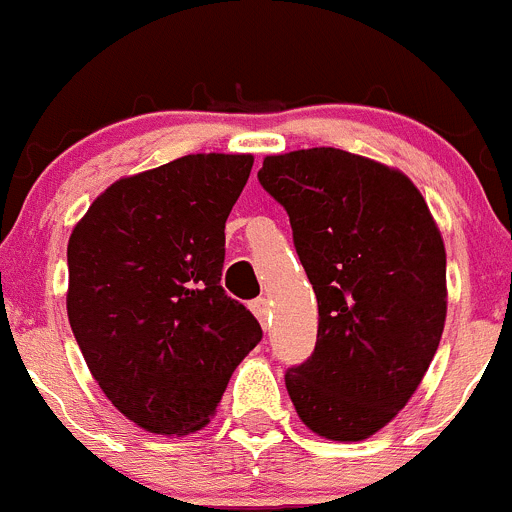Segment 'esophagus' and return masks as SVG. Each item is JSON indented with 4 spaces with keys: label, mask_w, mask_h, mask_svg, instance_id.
I'll use <instances>...</instances> for the list:
<instances>
[{
    "label": "esophagus",
    "mask_w": 512,
    "mask_h": 512,
    "mask_svg": "<svg viewBox=\"0 0 512 512\" xmlns=\"http://www.w3.org/2000/svg\"><path fill=\"white\" fill-rule=\"evenodd\" d=\"M249 308H251V311H254V316L258 318V321H261V326L266 328L268 316H271V303H268V298L266 296L254 298V301L249 303Z\"/></svg>",
    "instance_id": "34e87169"
}]
</instances>
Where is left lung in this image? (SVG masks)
I'll list each match as a JSON object with an SVG mask.
<instances>
[{
	"label": "left lung",
	"instance_id": "1",
	"mask_svg": "<svg viewBox=\"0 0 512 512\" xmlns=\"http://www.w3.org/2000/svg\"><path fill=\"white\" fill-rule=\"evenodd\" d=\"M258 184L286 209L318 298L316 348L286 371L298 418L363 440L416 393L445 323V249L401 171L331 149L266 156Z\"/></svg>",
	"mask_w": 512,
	"mask_h": 512
}]
</instances>
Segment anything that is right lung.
<instances>
[{"label": "right lung", "mask_w": 512, "mask_h": 512, "mask_svg": "<svg viewBox=\"0 0 512 512\" xmlns=\"http://www.w3.org/2000/svg\"><path fill=\"white\" fill-rule=\"evenodd\" d=\"M254 156L189 154L111 184L69 239L67 313L116 411L159 435L199 430L263 331L226 296V219Z\"/></svg>", "instance_id": "1"}]
</instances>
